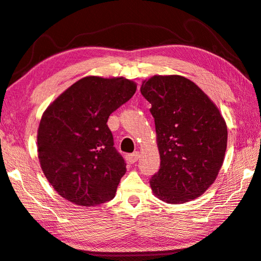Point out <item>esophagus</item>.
I'll use <instances>...</instances> for the list:
<instances>
[{"instance_id": "esophagus-1", "label": "esophagus", "mask_w": 261, "mask_h": 261, "mask_svg": "<svg viewBox=\"0 0 261 261\" xmlns=\"http://www.w3.org/2000/svg\"><path fill=\"white\" fill-rule=\"evenodd\" d=\"M139 158H140L139 151H135V153H132V154H127V155L125 156L126 161H127V162H129L130 164H134V163H136L137 161L139 160Z\"/></svg>"}]
</instances>
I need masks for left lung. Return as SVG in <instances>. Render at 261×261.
<instances>
[{
	"label": "left lung",
	"mask_w": 261,
	"mask_h": 261,
	"mask_svg": "<svg viewBox=\"0 0 261 261\" xmlns=\"http://www.w3.org/2000/svg\"><path fill=\"white\" fill-rule=\"evenodd\" d=\"M141 94L151 105L161 167L150 188L161 201L181 204L200 197L224 163L227 125L197 85L180 75H154Z\"/></svg>",
	"instance_id": "obj_1"
}]
</instances>
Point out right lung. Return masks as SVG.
I'll return each instance as SVG.
<instances>
[{
	"instance_id": "obj_1",
	"label": "right lung",
	"mask_w": 261,
	"mask_h": 261,
	"mask_svg": "<svg viewBox=\"0 0 261 261\" xmlns=\"http://www.w3.org/2000/svg\"><path fill=\"white\" fill-rule=\"evenodd\" d=\"M136 90V82L122 76H87L44 111L37 130L39 161L65 200L94 206L114 198L126 164L115 149L107 121Z\"/></svg>"
}]
</instances>
